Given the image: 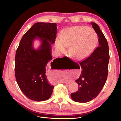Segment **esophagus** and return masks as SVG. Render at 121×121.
Wrapping results in <instances>:
<instances>
[{
    "instance_id": "obj_1",
    "label": "esophagus",
    "mask_w": 121,
    "mask_h": 121,
    "mask_svg": "<svg viewBox=\"0 0 121 121\" xmlns=\"http://www.w3.org/2000/svg\"><path fill=\"white\" fill-rule=\"evenodd\" d=\"M63 83H66V82H63Z\"/></svg>"
}]
</instances>
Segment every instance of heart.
I'll list each match as a JSON object with an SVG mask.
<instances>
[{"label":"heart","instance_id":"heart-1","mask_svg":"<svg viewBox=\"0 0 121 121\" xmlns=\"http://www.w3.org/2000/svg\"><path fill=\"white\" fill-rule=\"evenodd\" d=\"M98 42V37L93 29L85 26L67 29L56 42V49L60 52L70 46L69 53L77 60H82L92 52Z\"/></svg>","mask_w":121,"mask_h":121}]
</instances>
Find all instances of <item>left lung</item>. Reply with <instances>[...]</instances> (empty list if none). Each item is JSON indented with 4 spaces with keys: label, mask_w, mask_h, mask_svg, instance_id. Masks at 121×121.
<instances>
[{
    "label": "left lung",
    "mask_w": 121,
    "mask_h": 121,
    "mask_svg": "<svg viewBox=\"0 0 121 121\" xmlns=\"http://www.w3.org/2000/svg\"><path fill=\"white\" fill-rule=\"evenodd\" d=\"M98 36L99 46L93 53L80 63L81 75L76 80L79 88L71 94L72 99L78 102H87L95 98L100 93L107 81L109 60L108 45L99 27L91 23Z\"/></svg>",
    "instance_id": "1"
}]
</instances>
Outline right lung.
Instances as JSON below:
<instances>
[{
	"label": "right lung",
	"mask_w": 121,
	"mask_h": 121,
	"mask_svg": "<svg viewBox=\"0 0 121 121\" xmlns=\"http://www.w3.org/2000/svg\"><path fill=\"white\" fill-rule=\"evenodd\" d=\"M56 32V23H35L24 35L17 49L14 68L16 79L21 91L31 100L44 101L52 94L54 86L48 81L46 69L47 65L52 60L51 44L55 42ZM37 38L42 44L35 50L32 43ZM53 61L50 63L52 68L54 67L52 65Z\"/></svg>",
	"instance_id": "obj_1"
}]
</instances>
